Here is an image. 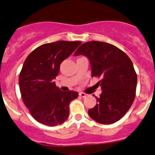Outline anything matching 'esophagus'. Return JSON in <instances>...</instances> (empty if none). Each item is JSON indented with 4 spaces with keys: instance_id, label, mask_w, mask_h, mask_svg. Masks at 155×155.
I'll use <instances>...</instances> for the list:
<instances>
[{
    "instance_id": "obj_1",
    "label": "esophagus",
    "mask_w": 155,
    "mask_h": 155,
    "mask_svg": "<svg viewBox=\"0 0 155 155\" xmlns=\"http://www.w3.org/2000/svg\"><path fill=\"white\" fill-rule=\"evenodd\" d=\"M79 96H81V97H87V94L84 92H79Z\"/></svg>"
}]
</instances>
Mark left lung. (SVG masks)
<instances>
[{
  "label": "left lung",
  "mask_w": 155,
  "mask_h": 155,
  "mask_svg": "<svg viewBox=\"0 0 155 155\" xmlns=\"http://www.w3.org/2000/svg\"><path fill=\"white\" fill-rule=\"evenodd\" d=\"M78 55L88 59L91 76L101 78L97 84L102 92L95 96L97 104L88 110L90 117L102 124L120 120L136 97L137 75L131 60L116 46L96 41L82 44L74 53Z\"/></svg>",
  "instance_id": "left-lung-1"
}]
</instances>
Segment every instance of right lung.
Segmentation results:
<instances>
[{"label":"right lung","instance_id":"1","mask_svg":"<svg viewBox=\"0 0 155 155\" xmlns=\"http://www.w3.org/2000/svg\"><path fill=\"white\" fill-rule=\"evenodd\" d=\"M81 44L67 41L45 44L25 59L19 74V89L24 104L38 122L55 127L68 118L69 104L79 93L62 91L54 79L61 63Z\"/></svg>","mask_w":155,"mask_h":155}]
</instances>
